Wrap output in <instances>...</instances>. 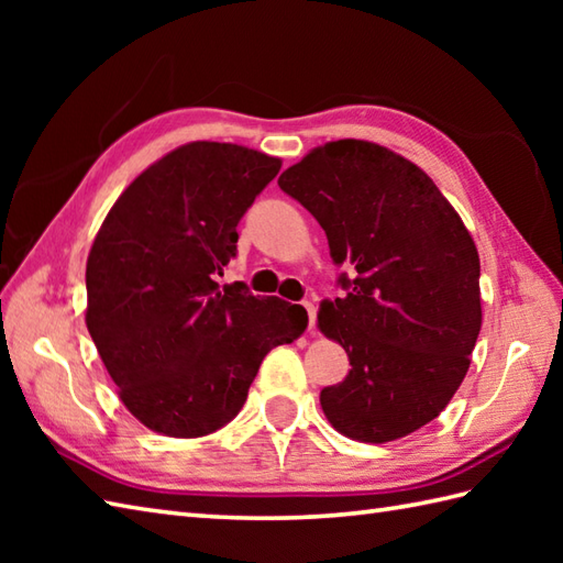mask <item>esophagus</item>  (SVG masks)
I'll return each instance as SVG.
<instances>
[{
    "label": "esophagus",
    "instance_id": "obj_1",
    "mask_svg": "<svg viewBox=\"0 0 563 563\" xmlns=\"http://www.w3.org/2000/svg\"><path fill=\"white\" fill-rule=\"evenodd\" d=\"M302 307L307 309V317H309V331L314 329V321H317V307L312 302H302Z\"/></svg>",
    "mask_w": 563,
    "mask_h": 563
}]
</instances>
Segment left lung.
<instances>
[{
	"mask_svg": "<svg viewBox=\"0 0 563 563\" xmlns=\"http://www.w3.org/2000/svg\"><path fill=\"white\" fill-rule=\"evenodd\" d=\"M278 186L314 214L343 295L324 300L319 329L351 369L321 389L339 433L389 442L445 409L470 369L482 329L479 254L423 169L365 140L327 142Z\"/></svg>",
	"mask_w": 563,
	"mask_h": 563,
	"instance_id": "left-lung-1",
	"label": "left lung"
}]
</instances>
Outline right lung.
<instances>
[{
	"label": "right lung",
	"instance_id": "obj_1",
	"mask_svg": "<svg viewBox=\"0 0 563 563\" xmlns=\"http://www.w3.org/2000/svg\"><path fill=\"white\" fill-rule=\"evenodd\" d=\"M278 172L263 152L190 142L142 172L93 239L87 329L125 409L154 433L230 423L263 357L307 329L300 305L218 285L239 220Z\"/></svg>",
	"mask_w": 563,
	"mask_h": 563
}]
</instances>
